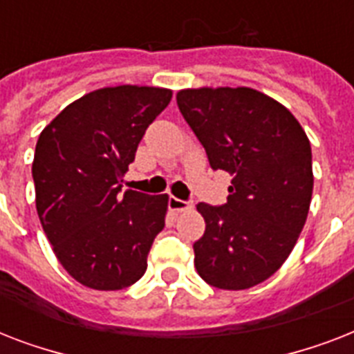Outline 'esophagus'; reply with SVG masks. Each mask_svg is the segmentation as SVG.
<instances>
[{
	"label": "esophagus",
	"instance_id": "1",
	"mask_svg": "<svg viewBox=\"0 0 354 354\" xmlns=\"http://www.w3.org/2000/svg\"><path fill=\"white\" fill-rule=\"evenodd\" d=\"M169 207L174 213H183V211H191L193 209V202H185V200H180L176 196H171L169 198Z\"/></svg>",
	"mask_w": 354,
	"mask_h": 354
}]
</instances>
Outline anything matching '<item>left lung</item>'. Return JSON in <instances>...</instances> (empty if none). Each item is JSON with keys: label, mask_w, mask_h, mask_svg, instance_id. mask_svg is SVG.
Listing matches in <instances>:
<instances>
[{"label": "left lung", "mask_w": 354, "mask_h": 354, "mask_svg": "<svg viewBox=\"0 0 354 354\" xmlns=\"http://www.w3.org/2000/svg\"><path fill=\"white\" fill-rule=\"evenodd\" d=\"M176 101L211 169L233 176L226 204L196 205L205 221L196 272L222 290L259 285L283 266L307 221L310 141L288 108L253 88H187Z\"/></svg>", "instance_id": "1"}]
</instances>
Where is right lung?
Wrapping results in <instances>:
<instances>
[{"instance_id": "right-lung-1", "label": "right lung", "mask_w": 354, "mask_h": 354, "mask_svg": "<svg viewBox=\"0 0 354 354\" xmlns=\"http://www.w3.org/2000/svg\"><path fill=\"white\" fill-rule=\"evenodd\" d=\"M171 99V90L156 86L101 88L41 130L32 160L36 211L53 252L80 285L121 290L143 277L169 196L121 193V180Z\"/></svg>"}]
</instances>
